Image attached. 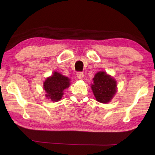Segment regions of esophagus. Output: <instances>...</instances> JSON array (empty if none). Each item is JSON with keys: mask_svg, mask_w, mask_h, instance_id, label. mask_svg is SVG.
<instances>
[{"mask_svg": "<svg viewBox=\"0 0 155 155\" xmlns=\"http://www.w3.org/2000/svg\"><path fill=\"white\" fill-rule=\"evenodd\" d=\"M77 76L78 79H81V80L83 79V77H84V74H83V72H77Z\"/></svg>", "mask_w": 155, "mask_h": 155, "instance_id": "esophagus-1", "label": "esophagus"}]
</instances>
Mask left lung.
Wrapping results in <instances>:
<instances>
[{
	"mask_svg": "<svg viewBox=\"0 0 155 155\" xmlns=\"http://www.w3.org/2000/svg\"><path fill=\"white\" fill-rule=\"evenodd\" d=\"M93 81L91 88L96 101L101 103H109L116 94V81L104 71L96 73Z\"/></svg>",
	"mask_w": 155,
	"mask_h": 155,
	"instance_id": "1",
	"label": "left lung"
}]
</instances>
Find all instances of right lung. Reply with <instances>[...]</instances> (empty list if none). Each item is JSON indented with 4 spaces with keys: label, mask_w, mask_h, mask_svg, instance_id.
Masks as SVG:
<instances>
[{
    "label": "right lung",
    "mask_w": 155,
    "mask_h": 155,
    "mask_svg": "<svg viewBox=\"0 0 155 155\" xmlns=\"http://www.w3.org/2000/svg\"><path fill=\"white\" fill-rule=\"evenodd\" d=\"M70 79L57 72H54L51 77L44 82V90L46 97L52 102H57L61 99L64 91L70 85Z\"/></svg>",
    "instance_id": "1"
}]
</instances>
